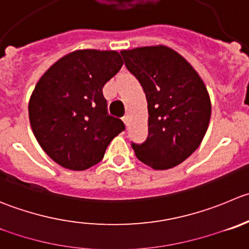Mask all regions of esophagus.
<instances>
[{
	"label": "esophagus",
	"mask_w": 249,
	"mask_h": 249,
	"mask_svg": "<svg viewBox=\"0 0 249 249\" xmlns=\"http://www.w3.org/2000/svg\"><path fill=\"white\" fill-rule=\"evenodd\" d=\"M123 122H124V124L127 126V125H129V117H127V115H126V117L123 118Z\"/></svg>",
	"instance_id": "1"
}]
</instances>
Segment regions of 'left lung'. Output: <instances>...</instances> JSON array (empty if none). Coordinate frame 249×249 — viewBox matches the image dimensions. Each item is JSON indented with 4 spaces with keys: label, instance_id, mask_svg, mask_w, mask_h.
<instances>
[{
    "label": "left lung",
    "instance_id": "obj_1",
    "mask_svg": "<svg viewBox=\"0 0 249 249\" xmlns=\"http://www.w3.org/2000/svg\"><path fill=\"white\" fill-rule=\"evenodd\" d=\"M127 71L147 98L148 136L131 143L137 158L165 170L189 158L201 144L211 120L208 91L194 67L166 46L123 50Z\"/></svg>",
    "mask_w": 249,
    "mask_h": 249
}]
</instances>
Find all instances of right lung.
Returning a JSON list of instances; mask_svg holds the SVG:
<instances>
[{"mask_svg":"<svg viewBox=\"0 0 249 249\" xmlns=\"http://www.w3.org/2000/svg\"><path fill=\"white\" fill-rule=\"evenodd\" d=\"M123 66L117 51L78 50L41 76L29 101L31 129L51 159L71 170L102 160L108 144L125 129L108 115L102 89Z\"/></svg>","mask_w":249,"mask_h":249,"instance_id":"add662e5","label":"right lung"}]
</instances>
